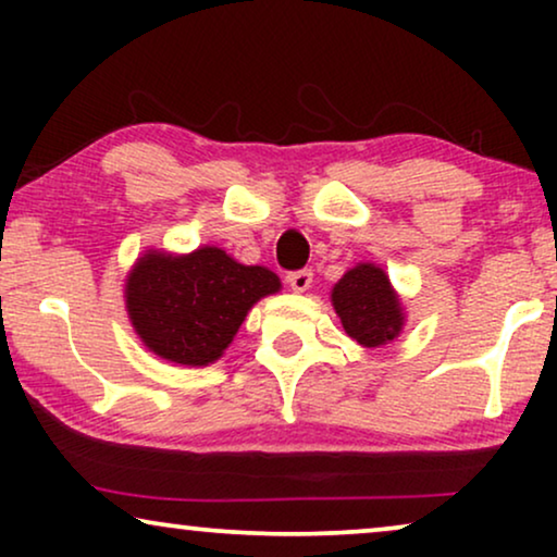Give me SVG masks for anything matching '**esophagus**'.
I'll list each match as a JSON object with an SVG mask.
<instances>
[{
    "label": "esophagus",
    "instance_id": "34e87169",
    "mask_svg": "<svg viewBox=\"0 0 557 557\" xmlns=\"http://www.w3.org/2000/svg\"><path fill=\"white\" fill-rule=\"evenodd\" d=\"M311 278H314V273H311V269L292 271V273H288V286H292L296 294H301V292H307V288L311 286Z\"/></svg>",
    "mask_w": 557,
    "mask_h": 557
}]
</instances>
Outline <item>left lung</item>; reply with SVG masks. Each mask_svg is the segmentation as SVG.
Wrapping results in <instances>:
<instances>
[{
    "instance_id": "left-lung-1",
    "label": "left lung",
    "mask_w": 557,
    "mask_h": 557,
    "mask_svg": "<svg viewBox=\"0 0 557 557\" xmlns=\"http://www.w3.org/2000/svg\"><path fill=\"white\" fill-rule=\"evenodd\" d=\"M332 304L345 332L362 347H380L398 337L403 326L400 301L377 265L360 263L347 271L332 288Z\"/></svg>"
}]
</instances>
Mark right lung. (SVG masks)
Listing matches in <instances>:
<instances>
[{"label":"right lung","instance_id":"obj_1","mask_svg":"<svg viewBox=\"0 0 557 557\" xmlns=\"http://www.w3.org/2000/svg\"><path fill=\"white\" fill-rule=\"evenodd\" d=\"M278 288L273 271L208 246L182 258L144 256L128 276L126 307L151 352L195 368L218 360L248 309Z\"/></svg>","mask_w":557,"mask_h":557}]
</instances>
